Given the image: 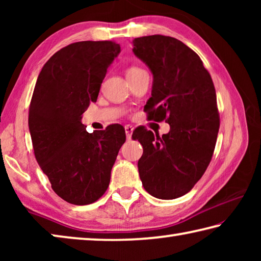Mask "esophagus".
<instances>
[{
    "mask_svg": "<svg viewBox=\"0 0 261 261\" xmlns=\"http://www.w3.org/2000/svg\"><path fill=\"white\" fill-rule=\"evenodd\" d=\"M124 129H125L126 138L127 139H131V135H132V132H134V127H132L131 125H125Z\"/></svg>",
    "mask_w": 261,
    "mask_h": 261,
    "instance_id": "1",
    "label": "esophagus"
}]
</instances>
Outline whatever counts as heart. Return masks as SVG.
<instances>
[{
	"label": "heart",
	"instance_id": "b5f03b06",
	"mask_svg": "<svg viewBox=\"0 0 261 261\" xmlns=\"http://www.w3.org/2000/svg\"><path fill=\"white\" fill-rule=\"evenodd\" d=\"M140 68H138V67H131V68H129L127 69V71H126V74H131V73H136V72H138V71H140Z\"/></svg>",
	"mask_w": 261,
	"mask_h": 261
}]
</instances>
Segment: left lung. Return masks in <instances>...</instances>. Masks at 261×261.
I'll use <instances>...</instances> for the list:
<instances>
[{
	"instance_id": "obj_1",
	"label": "left lung",
	"mask_w": 261,
	"mask_h": 261,
	"mask_svg": "<svg viewBox=\"0 0 261 261\" xmlns=\"http://www.w3.org/2000/svg\"><path fill=\"white\" fill-rule=\"evenodd\" d=\"M132 50L153 73L145 112L149 120L170 125L162 137L145 127L134 131L144 148L141 183L153 197L175 199L194 187L213 156L220 127L214 84L200 57L177 39L136 38Z\"/></svg>"
}]
</instances>
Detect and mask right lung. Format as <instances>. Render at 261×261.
Wrapping results in <instances>:
<instances>
[{
    "instance_id": "right-lung-1",
    "label": "right lung",
    "mask_w": 261,
    "mask_h": 261,
    "mask_svg": "<svg viewBox=\"0 0 261 261\" xmlns=\"http://www.w3.org/2000/svg\"><path fill=\"white\" fill-rule=\"evenodd\" d=\"M120 51L114 41L71 43L46 62L35 84L29 110L34 155L54 192L70 204L102 197L125 141L120 124L88 134L81 122Z\"/></svg>"
}]
</instances>
